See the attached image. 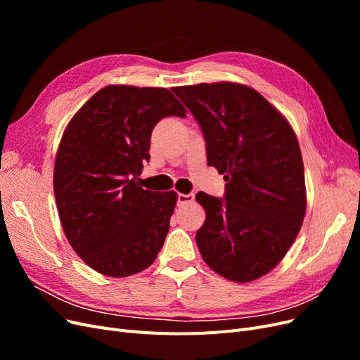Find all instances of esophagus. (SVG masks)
Segmentation results:
<instances>
[{"instance_id": "1", "label": "esophagus", "mask_w": 360, "mask_h": 360, "mask_svg": "<svg viewBox=\"0 0 360 360\" xmlns=\"http://www.w3.org/2000/svg\"><path fill=\"white\" fill-rule=\"evenodd\" d=\"M193 193H179L177 195V204L179 205H183V204H188V202H192L193 201Z\"/></svg>"}]
</instances>
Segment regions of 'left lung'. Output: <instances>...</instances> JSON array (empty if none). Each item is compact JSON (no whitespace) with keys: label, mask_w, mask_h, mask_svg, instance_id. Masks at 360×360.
Instances as JSON below:
<instances>
[{"label":"left lung","mask_w":360,"mask_h":360,"mask_svg":"<svg viewBox=\"0 0 360 360\" xmlns=\"http://www.w3.org/2000/svg\"><path fill=\"white\" fill-rule=\"evenodd\" d=\"M172 93L198 122L207 162L226 181L224 198L195 197L205 210L195 236L202 259L234 282L264 276L296 240L307 210L296 134L263 96L242 84L176 86Z\"/></svg>","instance_id":"left-lung-1"}]
</instances>
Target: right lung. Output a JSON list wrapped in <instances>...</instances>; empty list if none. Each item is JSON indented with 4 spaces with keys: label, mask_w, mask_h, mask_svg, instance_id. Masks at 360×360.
<instances>
[{
    "label": "right lung",
    "mask_w": 360,
    "mask_h": 360,
    "mask_svg": "<svg viewBox=\"0 0 360 360\" xmlns=\"http://www.w3.org/2000/svg\"><path fill=\"white\" fill-rule=\"evenodd\" d=\"M186 117L167 89L108 85L64 130L53 193L70 246L102 275L124 278L153 264L169 231L177 193L146 191L136 177L165 117Z\"/></svg>",
    "instance_id": "add662e5"
}]
</instances>
